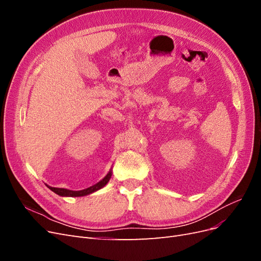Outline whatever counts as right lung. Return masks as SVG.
<instances>
[{"label":"right lung","mask_w":261,"mask_h":261,"mask_svg":"<svg viewBox=\"0 0 261 261\" xmlns=\"http://www.w3.org/2000/svg\"><path fill=\"white\" fill-rule=\"evenodd\" d=\"M111 175H112V172H109L108 175L103 178L101 179L99 183L94 184L88 188L86 189H83V191H69V189H65V188H57V187H51V186H48L52 192H54L55 194H58L60 196H69V197H81V196H86V195H89L93 192L98 191V189L105 187L107 185L108 181L110 180V178H111Z\"/></svg>","instance_id":"right-lung-1"}]
</instances>
